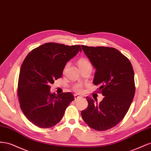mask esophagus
<instances>
[{"label": "esophagus", "instance_id": "esophagus-1", "mask_svg": "<svg viewBox=\"0 0 151 151\" xmlns=\"http://www.w3.org/2000/svg\"><path fill=\"white\" fill-rule=\"evenodd\" d=\"M74 98H75V100H77V99H78L82 98V97L80 96L77 95V94H74Z\"/></svg>", "mask_w": 151, "mask_h": 151}]
</instances>
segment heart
<instances>
[{
  "instance_id": "b5f03b06",
  "label": "heart",
  "mask_w": 151,
  "mask_h": 151,
  "mask_svg": "<svg viewBox=\"0 0 151 151\" xmlns=\"http://www.w3.org/2000/svg\"><path fill=\"white\" fill-rule=\"evenodd\" d=\"M78 66L80 69L86 67H91V64L90 62L87 60L86 58H81L78 61ZM69 65V63H67L64 68V71L67 69V67ZM73 90H74L76 93H81L83 91V85L81 84H76L74 87H73Z\"/></svg>"
}]
</instances>
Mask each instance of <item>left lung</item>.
<instances>
[{
  "label": "left lung",
  "mask_w": 151,
  "mask_h": 151,
  "mask_svg": "<svg viewBox=\"0 0 151 151\" xmlns=\"http://www.w3.org/2000/svg\"><path fill=\"white\" fill-rule=\"evenodd\" d=\"M96 68L93 83L99 86L101 102L86 97L88 106L81 111L84 121L98 131L110 129L124 118L134 97V72L129 58L118 50L81 46Z\"/></svg>",
  "instance_id": "1"
}]
</instances>
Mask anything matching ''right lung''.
<instances>
[{
  "mask_svg": "<svg viewBox=\"0 0 151 151\" xmlns=\"http://www.w3.org/2000/svg\"><path fill=\"white\" fill-rule=\"evenodd\" d=\"M82 52L80 45L47 43L30 52L22 62L17 85L22 111L29 122L47 129L57 125L74 100L70 93H50V85L60 78L66 63Z\"/></svg>",
  "mask_w": 151,
  "mask_h": 151,
  "instance_id": "1",
  "label": "right lung"
}]
</instances>
